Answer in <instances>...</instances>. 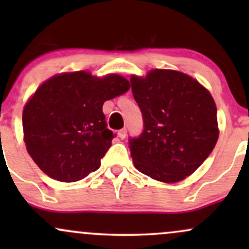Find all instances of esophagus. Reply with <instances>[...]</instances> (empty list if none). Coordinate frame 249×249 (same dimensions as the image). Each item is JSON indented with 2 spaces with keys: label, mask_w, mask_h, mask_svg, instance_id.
<instances>
[{
  "label": "esophagus",
  "mask_w": 249,
  "mask_h": 249,
  "mask_svg": "<svg viewBox=\"0 0 249 249\" xmlns=\"http://www.w3.org/2000/svg\"><path fill=\"white\" fill-rule=\"evenodd\" d=\"M126 134H127V130H126V128H122V130L118 132V137L123 141V139L126 138Z\"/></svg>",
  "instance_id": "1"
}]
</instances>
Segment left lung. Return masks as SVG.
<instances>
[{"label":"left lung","instance_id":"8db88e82","mask_svg":"<svg viewBox=\"0 0 249 249\" xmlns=\"http://www.w3.org/2000/svg\"><path fill=\"white\" fill-rule=\"evenodd\" d=\"M131 90L142 115V133L128 138L139 172L162 182L191 176L208 158L219 137L216 107L192 77L152 70L131 77Z\"/></svg>","mask_w":249,"mask_h":249}]
</instances>
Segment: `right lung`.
<instances>
[{
	"instance_id": "add662e5",
	"label": "right lung",
	"mask_w": 249,
	"mask_h": 249,
	"mask_svg": "<svg viewBox=\"0 0 249 249\" xmlns=\"http://www.w3.org/2000/svg\"><path fill=\"white\" fill-rule=\"evenodd\" d=\"M128 89L124 77L96 78L85 71L43 83L22 116L28 153L37 166L64 182L78 181L98 170L116 137L107 127L103 104Z\"/></svg>"
}]
</instances>
